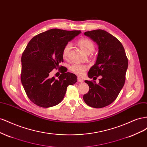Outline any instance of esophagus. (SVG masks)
Instances as JSON below:
<instances>
[{
	"label": "esophagus",
	"instance_id": "1",
	"mask_svg": "<svg viewBox=\"0 0 147 147\" xmlns=\"http://www.w3.org/2000/svg\"><path fill=\"white\" fill-rule=\"evenodd\" d=\"M77 80H78V82H80V83H83V80L82 78H80V77H78V78H77Z\"/></svg>",
	"mask_w": 147,
	"mask_h": 147
}]
</instances>
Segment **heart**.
I'll return each mask as SVG.
<instances>
[{
  "mask_svg": "<svg viewBox=\"0 0 147 147\" xmlns=\"http://www.w3.org/2000/svg\"><path fill=\"white\" fill-rule=\"evenodd\" d=\"M77 43L80 47L82 49V50L87 53V54L92 52L94 48V43L91 40L87 38H80L78 40ZM70 48V44H67L63 48V52H62V55H63V58H67ZM70 70L75 74L80 75V76H83L85 74L88 70V66L80 64H74L70 67Z\"/></svg>",
  "mask_w": 147,
  "mask_h": 147,
  "instance_id": "1",
  "label": "heart"
}]
</instances>
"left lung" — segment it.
<instances>
[{"instance_id":"8db88e82","label":"left lung","mask_w":147,"mask_h":147,"mask_svg":"<svg viewBox=\"0 0 147 147\" xmlns=\"http://www.w3.org/2000/svg\"><path fill=\"white\" fill-rule=\"evenodd\" d=\"M96 42L98 55L96 63L88 72L90 78L98 77L99 83L85 80L90 90L83 96L85 103L94 108H102L117 99L126 80L128 60L121 43L105 30L97 29L84 34Z\"/></svg>"}]
</instances>
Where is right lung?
I'll return each instance as SVG.
<instances>
[{
    "label": "right lung",
    "instance_id": "add662e5",
    "mask_svg": "<svg viewBox=\"0 0 147 147\" xmlns=\"http://www.w3.org/2000/svg\"><path fill=\"white\" fill-rule=\"evenodd\" d=\"M80 30L52 29L35 35L21 56V80L30 100L43 108L56 105L63 100L67 88L77 81L76 75L66 72L65 67L58 79L50 73L63 62V48Z\"/></svg>",
    "mask_w": 147,
    "mask_h": 147
}]
</instances>
